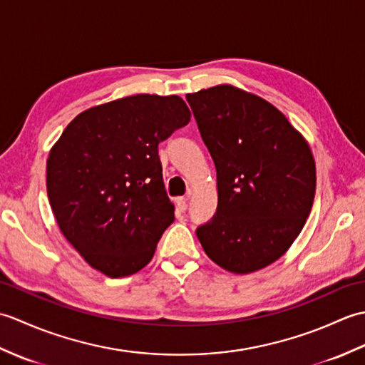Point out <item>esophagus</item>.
<instances>
[{
    "label": "esophagus",
    "instance_id": "1",
    "mask_svg": "<svg viewBox=\"0 0 365 365\" xmlns=\"http://www.w3.org/2000/svg\"><path fill=\"white\" fill-rule=\"evenodd\" d=\"M177 205H178V208H180L182 212L187 210V208H188V196H187V197L177 199Z\"/></svg>",
    "mask_w": 365,
    "mask_h": 365
}]
</instances>
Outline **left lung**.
Returning a JSON list of instances; mask_svg holds the SVG:
<instances>
[{
    "label": "left lung",
    "mask_w": 365,
    "mask_h": 365,
    "mask_svg": "<svg viewBox=\"0 0 365 365\" xmlns=\"http://www.w3.org/2000/svg\"><path fill=\"white\" fill-rule=\"evenodd\" d=\"M187 100L218 178V207L196 229L199 242L232 273L265 268L311 213L317 177L309 144L267 100L229 84Z\"/></svg>",
    "instance_id": "1"
}]
</instances>
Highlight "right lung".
<instances>
[{
    "instance_id": "obj_1",
    "label": "right lung",
    "mask_w": 365,
    "mask_h": 365,
    "mask_svg": "<svg viewBox=\"0 0 365 365\" xmlns=\"http://www.w3.org/2000/svg\"><path fill=\"white\" fill-rule=\"evenodd\" d=\"M190 118L177 96H131L78 114L53 145L46 161L51 210L92 268L122 277L153 257L174 221L158 144Z\"/></svg>"
}]
</instances>
